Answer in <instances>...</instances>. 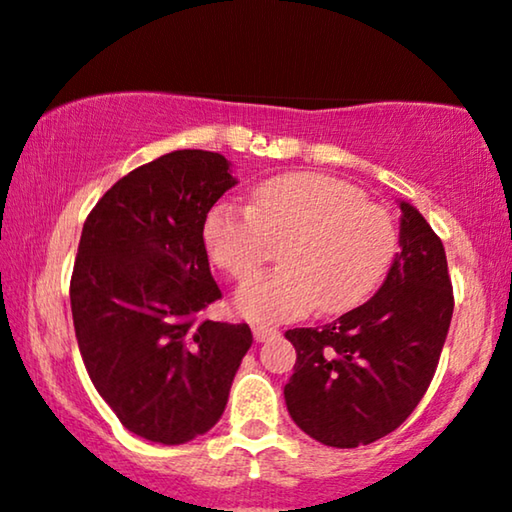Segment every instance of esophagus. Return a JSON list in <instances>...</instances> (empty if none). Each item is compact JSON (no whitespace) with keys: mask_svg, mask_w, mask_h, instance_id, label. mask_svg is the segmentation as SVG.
I'll return each mask as SVG.
<instances>
[{"mask_svg":"<svg viewBox=\"0 0 512 512\" xmlns=\"http://www.w3.org/2000/svg\"><path fill=\"white\" fill-rule=\"evenodd\" d=\"M252 337H255L257 342H269V339L278 337V330H276V327H269V325H255V327H252Z\"/></svg>","mask_w":512,"mask_h":512,"instance_id":"1","label":"esophagus"}]
</instances>
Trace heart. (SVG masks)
<instances>
[{
  "mask_svg": "<svg viewBox=\"0 0 512 512\" xmlns=\"http://www.w3.org/2000/svg\"><path fill=\"white\" fill-rule=\"evenodd\" d=\"M208 255L234 281H248L283 243L281 269L245 283L236 309L255 323H283L318 304L349 311L370 297L398 248L393 215L349 182L288 173L262 182L250 206L222 201L203 224Z\"/></svg>",
  "mask_w": 512,
  "mask_h": 512,
  "instance_id": "obj_1",
  "label": "heart"
}]
</instances>
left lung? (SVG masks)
<instances>
[{
	"mask_svg": "<svg viewBox=\"0 0 512 512\" xmlns=\"http://www.w3.org/2000/svg\"><path fill=\"white\" fill-rule=\"evenodd\" d=\"M400 252L370 302L323 327L285 332L297 351L285 384L295 424L327 447L393 433L431 386L454 311L440 236L400 203Z\"/></svg>",
	"mask_w": 512,
	"mask_h": 512,
	"instance_id": "8db88e82",
	"label": "left lung"
}]
</instances>
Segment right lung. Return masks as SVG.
<instances>
[{
    "label": "right lung",
    "mask_w": 512,
    "mask_h": 512,
    "mask_svg": "<svg viewBox=\"0 0 512 512\" xmlns=\"http://www.w3.org/2000/svg\"><path fill=\"white\" fill-rule=\"evenodd\" d=\"M234 185L222 154L177 149L121 177L84 222L74 335L95 391L145 440L185 445L210 431L252 344L245 323L203 316L222 297L203 224Z\"/></svg>",
    "instance_id": "1"
}]
</instances>
